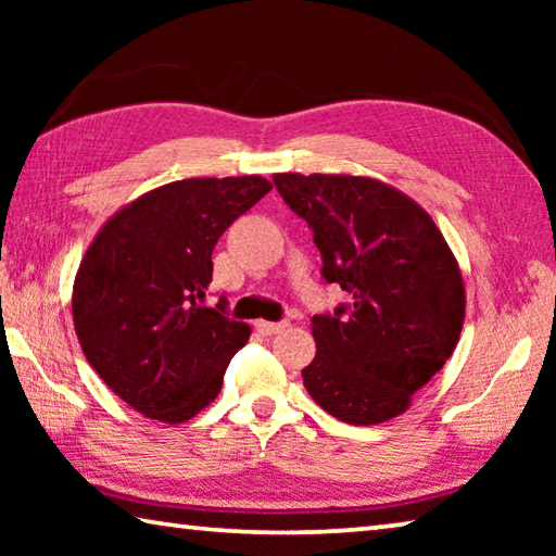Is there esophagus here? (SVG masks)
Wrapping results in <instances>:
<instances>
[{
	"label": "esophagus",
	"instance_id": "esophagus-1",
	"mask_svg": "<svg viewBox=\"0 0 556 556\" xmlns=\"http://www.w3.org/2000/svg\"><path fill=\"white\" fill-rule=\"evenodd\" d=\"M287 326H289V321H277V324L275 321H257L255 324V328L262 336H275L279 331H285Z\"/></svg>",
	"mask_w": 556,
	"mask_h": 556
}]
</instances>
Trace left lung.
I'll list each match as a JSON object with an SVG mask.
<instances>
[{"label": "left lung", "instance_id": "obj_1", "mask_svg": "<svg viewBox=\"0 0 556 556\" xmlns=\"http://www.w3.org/2000/svg\"><path fill=\"white\" fill-rule=\"evenodd\" d=\"M314 230L326 281L353 296L314 316L304 388L345 425L400 417L454 353L466 287L444 235L417 201L370 176L275 174Z\"/></svg>", "mask_w": 556, "mask_h": 556}]
</instances>
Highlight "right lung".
Listing matches in <instances>:
<instances>
[{"label":"right lung","mask_w":556,"mask_h":556,"mask_svg":"<svg viewBox=\"0 0 556 556\" xmlns=\"http://www.w3.org/2000/svg\"><path fill=\"white\" fill-rule=\"evenodd\" d=\"M271 184L262 176L184 178L119 208L73 281V324L102 382L149 419L181 425L218 397L250 326L199 306L213 248Z\"/></svg>","instance_id":"obj_1"}]
</instances>
